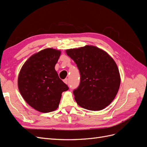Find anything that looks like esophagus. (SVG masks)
Here are the masks:
<instances>
[{"mask_svg": "<svg viewBox=\"0 0 147 147\" xmlns=\"http://www.w3.org/2000/svg\"><path fill=\"white\" fill-rule=\"evenodd\" d=\"M63 81H64V82L65 84H68V79H67V78H65V79H64Z\"/></svg>", "mask_w": 147, "mask_h": 147, "instance_id": "34e87169", "label": "esophagus"}]
</instances>
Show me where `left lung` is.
<instances>
[{
    "label": "left lung",
    "mask_w": 147,
    "mask_h": 147,
    "mask_svg": "<svg viewBox=\"0 0 147 147\" xmlns=\"http://www.w3.org/2000/svg\"><path fill=\"white\" fill-rule=\"evenodd\" d=\"M66 53L77 64L80 74L79 86L74 91L78 105L92 111L105 109L117 94L121 78L115 61L95 46L69 49Z\"/></svg>",
    "instance_id": "left-lung-1"
}]
</instances>
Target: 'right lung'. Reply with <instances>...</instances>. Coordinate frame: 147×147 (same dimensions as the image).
<instances>
[{"label":"right lung","instance_id":"1","mask_svg":"<svg viewBox=\"0 0 147 147\" xmlns=\"http://www.w3.org/2000/svg\"><path fill=\"white\" fill-rule=\"evenodd\" d=\"M61 53L51 48L44 49L31 56L21 69L19 91L25 101L38 112L56 110L62 93L69 90L55 69Z\"/></svg>","mask_w":147,"mask_h":147}]
</instances>
